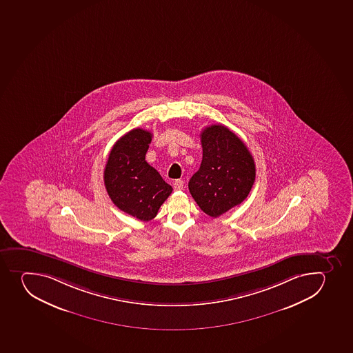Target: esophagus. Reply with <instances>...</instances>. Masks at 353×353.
Wrapping results in <instances>:
<instances>
[{
    "instance_id": "1",
    "label": "esophagus",
    "mask_w": 353,
    "mask_h": 353,
    "mask_svg": "<svg viewBox=\"0 0 353 353\" xmlns=\"http://www.w3.org/2000/svg\"><path fill=\"white\" fill-rule=\"evenodd\" d=\"M184 188V181H181V179H177L174 183V188H175L176 191H181Z\"/></svg>"
}]
</instances>
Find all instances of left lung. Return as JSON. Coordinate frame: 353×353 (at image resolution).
Wrapping results in <instances>:
<instances>
[{
    "label": "left lung",
    "instance_id": "left-lung-1",
    "mask_svg": "<svg viewBox=\"0 0 353 353\" xmlns=\"http://www.w3.org/2000/svg\"><path fill=\"white\" fill-rule=\"evenodd\" d=\"M200 137L201 165L188 181V190L202 212L216 219L248 196L255 162L245 143L225 125L205 127Z\"/></svg>",
    "mask_w": 353,
    "mask_h": 353
}]
</instances>
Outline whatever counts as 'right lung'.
<instances>
[{
  "label": "right lung",
  "mask_w": 353,
  "mask_h": 353,
  "mask_svg": "<svg viewBox=\"0 0 353 353\" xmlns=\"http://www.w3.org/2000/svg\"><path fill=\"white\" fill-rule=\"evenodd\" d=\"M151 141V132L141 128L123 134L112 148L104 170L105 188L113 203L143 222L154 219L172 192L145 160Z\"/></svg>",
  "instance_id": "right-lung-1"
}]
</instances>
